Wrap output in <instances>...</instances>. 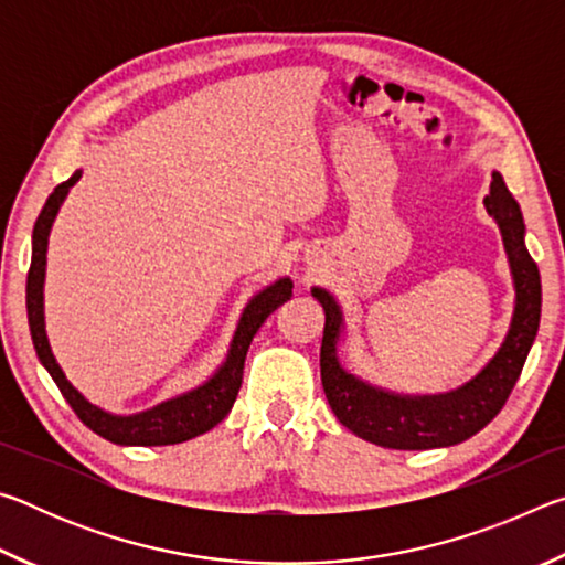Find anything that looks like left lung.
Here are the masks:
<instances>
[{"instance_id": "8db88e82", "label": "left lung", "mask_w": 565, "mask_h": 565, "mask_svg": "<svg viewBox=\"0 0 565 565\" xmlns=\"http://www.w3.org/2000/svg\"><path fill=\"white\" fill-rule=\"evenodd\" d=\"M486 212L501 228L503 248L513 276V317L501 349L493 359L446 394H398L369 384L341 366L339 341L347 329L339 301L321 286L311 296L323 306L327 323L321 339V384L329 406L351 434L363 441L398 451H426L461 444L491 424L521 376L525 356L533 347L541 321V274L525 248V224L521 206L493 171L491 191L483 199Z\"/></svg>"}]
</instances>
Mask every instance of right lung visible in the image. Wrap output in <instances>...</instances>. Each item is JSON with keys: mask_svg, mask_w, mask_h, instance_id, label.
<instances>
[{"mask_svg": "<svg viewBox=\"0 0 565 565\" xmlns=\"http://www.w3.org/2000/svg\"><path fill=\"white\" fill-rule=\"evenodd\" d=\"M79 177H82V169H76L64 184H60L52 191L40 218H36L34 224L32 264H30V276H26V319H30V331H32V343H34L36 356H40L42 366L50 371V376L54 379V384L60 386L66 404L74 408V414L79 416L94 434H99L111 444L169 446V444H181V441H189V438H196L206 431H212L218 420H224L234 406L238 388H242V379H244L246 351L252 347V339L256 337V331L262 329V323L269 319L271 311H276L284 301L291 299V289H294L291 279L289 276L276 279L274 284L264 286L259 294L248 299L242 317H238L236 331L232 337V343H228L224 363L204 381V384H199L191 391H184V394H179L174 398L161 401V404L151 406L147 411H139V414H129V416L109 414V411L94 406L92 401L84 398L79 391L70 384V379L64 376L62 366L54 359L50 339H46V327H44V276H46V246H50V232L66 194H70V189L79 181Z\"/></svg>", "mask_w": 565, "mask_h": 565, "instance_id": "1", "label": "right lung"}]
</instances>
